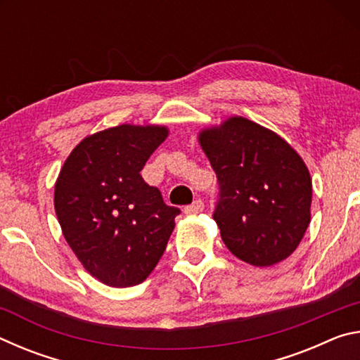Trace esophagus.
I'll return each instance as SVG.
<instances>
[{
  "mask_svg": "<svg viewBox=\"0 0 360 360\" xmlns=\"http://www.w3.org/2000/svg\"><path fill=\"white\" fill-rule=\"evenodd\" d=\"M205 210V205L202 200H195L192 205H188L184 208L186 214H198V212H202Z\"/></svg>",
  "mask_w": 360,
  "mask_h": 360,
  "instance_id": "1",
  "label": "esophagus"
}]
</instances>
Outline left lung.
Returning a JSON list of instances; mask_svg holds the SVG:
<instances>
[{
  "label": "left lung",
  "instance_id": "left-lung-1",
  "mask_svg": "<svg viewBox=\"0 0 360 360\" xmlns=\"http://www.w3.org/2000/svg\"><path fill=\"white\" fill-rule=\"evenodd\" d=\"M217 176L214 221L240 260L271 266L300 245L311 219V178L302 157L275 131L230 117L198 135Z\"/></svg>",
  "mask_w": 360,
  "mask_h": 360
}]
</instances>
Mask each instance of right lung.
Wrapping results in <instances>:
<instances>
[{"mask_svg":"<svg viewBox=\"0 0 360 360\" xmlns=\"http://www.w3.org/2000/svg\"><path fill=\"white\" fill-rule=\"evenodd\" d=\"M167 136V127L158 125L94 133L58 174L53 205L65 240L85 270L111 288H130L150 275L181 212L141 176Z\"/></svg>","mask_w":360,"mask_h":360,"instance_id":"1","label":"right lung"}]
</instances>
